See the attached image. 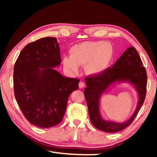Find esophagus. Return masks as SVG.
Wrapping results in <instances>:
<instances>
[{
  "label": "esophagus",
  "mask_w": 157,
  "mask_h": 157,
  "mask_svg": "<svg viewBox=\"0 0 157 157\" xmlns=\"http://www.w3.org/2000/svg\"><path fill=\"white\" fill-rule=\"evenodd\" d=\"M84 86H85V84H84V83L83 82L81 81V82L79 83V88H80V89L84 88Z\"/></svg>",
  "instance_id": "34e87169"
}]
</instances>
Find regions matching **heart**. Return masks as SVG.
Here are the masks:
<instances>
[{"instance_id":"obj_1","label":"heart","mask_w":157,"mask_h":157,"mask_svg":"<svg viewBox=\"0 0 157 157\" xmlns=\"http://www.w3.org/2000/svg\"><path fill=\"white\" fill-rule=\"evenodd\" d=\"M71 57L64 56L63 66L73 73H78V66H84L89 75H98L107 70L114 57L112 44L107 41H88L75 44L69 50Z\"/></svg>"}]
</instances>
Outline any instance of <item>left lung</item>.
I'll return each mask as SVG.
<instances>
[{
    "mask_svg": "<svg viewBox=\"0 0 157 157\" xmlns=\"http://www.w3.org/2000/svg\"><path fill=\"white\" fill-rule=\"evenodd\" d=\"M85 82L87 87L84 94L90 119L94 127L105 132L114 133L124 129L132 123L144 102L147 87V73L135 48H128L112 68H107L100 75L86 77ZM120 83H128L134 87L138 95L136 109L128 120L123 123L105 120L101 116L99 109L102 95Z\"/></svg>",
    "mask_w": 157,
    "mask_h": 157,
    "instance_id": "obj_1",
    "label": "left lung"
}]
</instances>
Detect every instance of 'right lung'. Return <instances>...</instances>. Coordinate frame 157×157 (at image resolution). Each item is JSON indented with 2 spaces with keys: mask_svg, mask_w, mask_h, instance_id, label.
<instances>
[{
  "mask_svg": "<svg viewBox=\"0 0 157 157\" xmlns=\"http://www.w3.org/2000/svg\"><path fill=\"white\" fill-rule=\"evenodd\" d=\"M60 49L55 37L28 44L14 68V95L32 124L49 128L62 121L70 94L79 80L63 77L55 70L60 65Z\"/></svg>",
  "mask_w": 157,
  "mask_h": 157,
  "instance_id": "right-lung-1",
  "label": "right lung"
}]
</instances>
